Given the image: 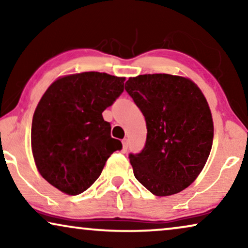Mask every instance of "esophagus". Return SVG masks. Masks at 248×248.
<instances>
[{"instance_id":"34e87169","label":"esophagus","mask_w":248,"mask_h":248,"mask_svg":"<svg viewBox=\"0 0 248 248\" xmlns=\"http://www.w3.org/2000/svg\"><path fill=\"white\" fill-rule=\"evenodd\" d=\"M122 144H123V151L125 152L127 150V147H128V142H127V139H124L123 141H122Z\"/></svg>"}]
</instances>
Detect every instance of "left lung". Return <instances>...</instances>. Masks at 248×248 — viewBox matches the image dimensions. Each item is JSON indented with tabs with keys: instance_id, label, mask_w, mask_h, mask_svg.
I'll list each match as a JSON object with an SVG mask.
<instances>
[{
	"instance_id": "8db88e82",
	"label": "left lung",
	"mask_w": 248,
	"mask_h": 248,
	"mask_svg": "<svg viewBox=\"0 0 248 248\" xmlns=\"http://www.w3.org/2000/svg\"><path fill=\"white\" fill-rule=\"evenodd\" d=\"M125 90L147 122V142L130 155L135 178L157 196L188 187L204 168L213 142V120L198 84L166 73L128 78Z\"/></svg>"
}]
</instances>
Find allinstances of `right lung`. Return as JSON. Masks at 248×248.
Masks as SVG:
<instances>
[{"mask_svg":"<svg viewBox=\"0 0 248 248\" xmlns=\"http://www.w3.org/2000/svg\"><path fill=\"white\" fill-rule=\"evenodd\" d=\"M124 77L82 72L57 78L32 117L31 151L39 174L67 195L90 187L122 149L103 111L124 90Z\"/></svg>","mask_w":248,"mask_h":248,"instance_id":"1","label":"right lung"}]
</instances>
